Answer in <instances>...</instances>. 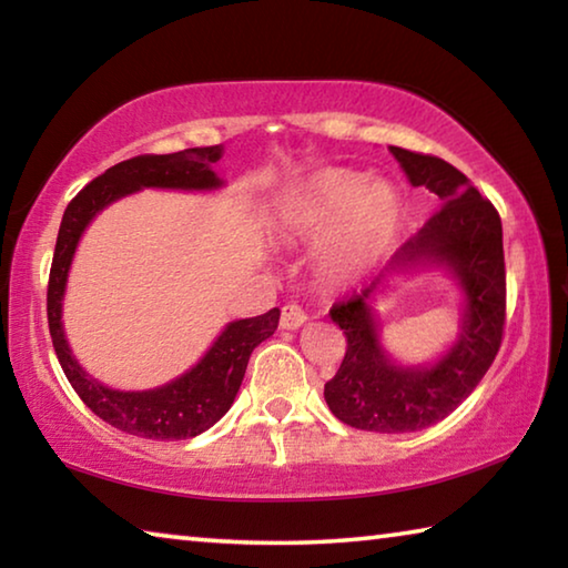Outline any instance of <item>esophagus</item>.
<instances>
[{"label": "esophagus", "instance_id": "1", "mask_svg": "<svg viewBox=\"0 0 568 568\" xmlns=\"http://www.w3.org/2000/svg\"><path fill=\"white\" fill-rule=\"evenodd\" d=\"M305 321H307V315H305V311H303L301 305H295V303L283 305V311H281V325H283L285 331H297Z\"/></svg>", "mask_w": 568, "mask_h": 568}]
</instances>
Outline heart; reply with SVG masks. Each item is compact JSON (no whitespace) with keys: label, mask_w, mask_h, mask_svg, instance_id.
Instances as JSON below:
<instances>
[{"label":"heart","mask_w":568,"mask_h":568,"mask_svg":"<svg viewBox=\"0 0 568 568\" xmlns=\"http://www.w3.org/2000/svg\"><path fill=\"white\" fill-rule=\"evenodd\" d=\"M281 227L303 240H323L321 265L333 281H351L378 261L396 237L403 200L386 180L348 168L318 170L285 192Z\"/></svg>","instance_id":"heart-1"}]
</instances>
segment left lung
I'll return each instance as SVG.
<instances>
[{
    "label": "left lung",
    "mask_w": 568,
    "mask_h": 568,
    "mask_svg": "<svg viewBox=\"0 0 568 568\" xmlns=\"http://www.w3.org/2000/svg\"><path fill=\"white\" fill-rule=\"evenodd\" d=\"M413 187L438 195L440 207L398 247L386 273L331 307L348 341L343 363L325 383L333 416L361 430L408 434L444 420L491 368L506 323L504 230L496 207L446 160L390 148ZM440 264L457 277L467 311L459 341L434 366H398L382 351L367 301L393 272Z\"/></svg>",
    "instance_id": "8db88e82"
}]
</instances>
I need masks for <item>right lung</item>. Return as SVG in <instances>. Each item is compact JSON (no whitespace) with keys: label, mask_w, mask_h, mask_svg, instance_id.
<instances>
[{"label":"right lung","mask_w":568,"mask_h":568,"mask_svg":"<svg viewBox=\"0 0 568 568\" xmlns=\"http://www.w3.org/2000/svg\"><path fill=\"white\" fill-rule=\"evenodd\" d=\"M223 158V148H190L172 155H138L94 178L72 197L62 215L57 233L50 285H47V323L57 358L67 381L72 383L77 396L84 400L94 416L130 436L150 440H185L200 436L203 430L225 416L243 383L250 353L265 338H271L281 321V311L273 307L263 315L245 321H233L210 345V351L180 378L152 390H114L102 386L70 351L62 328V297L70 273L77 243L84 227L100 210L114 200L132 195L142 187L168 190H215L223 180L215 175L213 165Z\"/></svg>","instance_id":"add662e5"}]
</instances>
